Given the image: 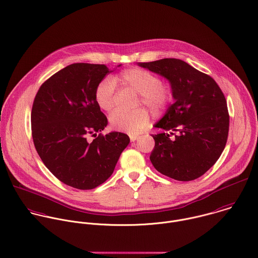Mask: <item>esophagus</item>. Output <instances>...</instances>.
<instances>
[{"mask_svg":"<svg viewBox=\"0 0 258 258\" xmlns=\"http://www.w3.org/2000/svg\"><path fill=\"white\" fill-rule=\"evenodd\" d=\"M138 139V135H130V140L132 141V142H134L135 140H137Z\"/></svg>","mask_w":258,"mask_h":258,"instance_id":"obj_1","label":"esophagus"}]
</instances>
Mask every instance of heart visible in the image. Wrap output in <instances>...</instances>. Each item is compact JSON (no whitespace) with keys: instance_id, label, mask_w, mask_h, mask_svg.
I'll return each instance as SVG.
<instances>
[{"instance_id":"b5f03b06","label":"heart","mask_w":258,"mask_h":258,"mask_svg":"<svg viewBox=\"0 0 258 258\" xmlns=\"http://www.w3.org/2000/svg\"><path fill=\"white\" fill-rule=\"evenodd\" d=\"M133 88L140 95L141 102L152 111L159 112L167 107L171 100L170 91L150 71L141 68L125 69L117 76L104 78L95 89V101L104 111L115 106L116 84ZM110 123L118 131L136 134L149 124V115L144 109L131 111L117 109L110 115Z\"/></svg>"}]
</instances>
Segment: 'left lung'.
Instances as JSON below:
<instances>
[{"instance_id":"obj_1","label":"left lung","mask_w":258,"mask_h":258,"mask_svg":"<svg viewBox=\"0 0 258 258\" xmlns=\"http://www.w3.org/2000/svg\"><path fill=\"white\" fill-rule=\"evenodd\" d=\"M169 81L174 103L154 125L155 146L151 163L161 174L191 181L208 171L225 148L229 115L217 83L186 62L167 58L138 63ZM170 135H175L173 140Z\"/></svg>"}]
</instances>
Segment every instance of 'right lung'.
<instances>
[{"label":"right lung","mask_w":258,"mask_h":258,"mask_svg":"<svg viewBox=\"0 0 258 258\" xmlns=\"http://www.w3.org/2000/svg\"><path fill=\"white\" fill-rule=\"evenodd\" d=\"M110 72L105 65H69L42 84L33 103L32 136L40 158L61 182L77 189L104 183L130 142L121 132L97 136L108 120L95 89Z\"/></svg>","instance_id":"add662e5"}]
</instances>
